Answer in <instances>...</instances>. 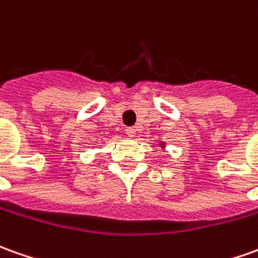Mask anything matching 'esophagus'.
Here are the masks:
<instances>
[{"instance_id":"1","label":"esophagus","mask_w":258,"mask_h":258,"mask_svg":"<svg viewBox=\"0 0 258 258\" xmlns=\"http://www.w3.org/2000/svg\"><path fill=\"white\" fill-rule=\"evenodd\" d=\"M125 134L128 137H134L136 136V128L134 127H128V128H125Z\"/></svg>"}]
</instances>
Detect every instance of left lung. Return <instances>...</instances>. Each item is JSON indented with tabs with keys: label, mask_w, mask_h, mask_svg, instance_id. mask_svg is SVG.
I'll return each instance as SVG.
<instances>
[{
	"label": "left lung",
	"mask_w": 258,
	"mask_h": 258,
	"mask_svg": "<svg viewBox=\"0 0 258 258\" xmlns=\"http://www.w3.org/2000/svg\"><path fill=\"white\" fill-rule=\"evenodd\" d=\"M158 145H161V148H165V143H162V141H161V143H159Z\"/></svg>",
	"instance_id": "8db88e82"
}]
</instances>
